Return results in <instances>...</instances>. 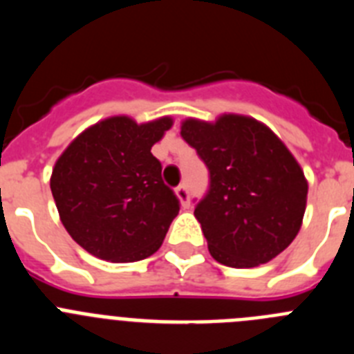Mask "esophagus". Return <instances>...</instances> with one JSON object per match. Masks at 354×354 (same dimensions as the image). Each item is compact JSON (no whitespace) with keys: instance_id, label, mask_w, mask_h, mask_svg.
I'll use <instances>...</instances> for the list:
<instances>
[{"instance_id":"34e87169","label":"esophagus","mask_w":354,"mask_h":354,"mask_svg":"<svg viewBox=\"0 0 354 354\" xmlns=\"http://www.w3.org/2000/svg\"><path fill=\"white\" fill-rule=\"evenodd\" d=\"M175 195L180 200V205L183 207H189V192H187L186 186H179L175 189Z\"/></svg>"}]
</instances>
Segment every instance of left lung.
Here are the masks:
<instances>
[{"instance_id": "1", "label": "left lung", "mask_w": 354, "mask_h": 354, "mask_svg": "<svg viewBox=\"0 0 354 354\" xmlns=\"http://www.w3.org/2000/svg\"><path fill=\"white\" fill-rule=\"evenodd\" d=\"M180 136L209 170V192L195 207L212 259L255 268L282 253L301 228L306 184L277 134L245 115L216 122L187 118Z\"/></svg>"}]
</instances>
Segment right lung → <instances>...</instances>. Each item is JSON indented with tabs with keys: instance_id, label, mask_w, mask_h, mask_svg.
<instances>
[{
	"instance_id": "obj_1",
	"label": "right lung",
	"mask_w": 354,
	"mask_h": 354,
	"mask_svg": "<svg viewBox=\"0 0 354 354\" xmlns=\"http://www.w3.org/2000/svg\"><path fill=\"white\" fill-rule=\"evenodd\" d=\"M174 120L120 115L84 129L58 158L51 192L65 230L93 257L134 262L158 252L179 214L150 149Z\"/></svg>"
}]
</instances>
